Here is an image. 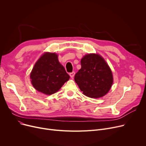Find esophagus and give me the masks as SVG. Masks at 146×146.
<instances>
[{"label":"esophagus","instance_id":"34e87169","mask_svg":"<svg viewBox=\"0 0 146 146\" xmlns=\"http://www.w3.org/2000/svg\"><path fill=\"white\" fill-rule=\"evenodd\" d=\"M74 74H75V73L74 72H72V73L69 74V75H70V76L72 78H73V77L74 76Z\"/></svg>","mask_w":146,"mask_h":146}]
</instances>
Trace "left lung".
Returning a JSON list of instances; mask_svg holds the SVG:
<instances>
[{
	"instance_id": "obj_1",
	"label": "left lung",
	"mask_w": 146,
	"mask_h": 146,
	"mask_svg": "<svg viewBox=\"0 0 146 146\" xmlns=\"http://www.w3.org/2000/svg\"><path fill=\"white\" fill-rule=\"evenodd\" d=\"M81 68L75 74L74 81L83 94L91 98L104 96L113 83L109 65L99 54L90 53L81 59Z\"/></svg>"
}]
</instances>
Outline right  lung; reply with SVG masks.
Instances as JSON below:
<instances>
[{
	"label": "right lung",
	"mask_w": 146,
	"mask_h": 146,
	"mask_svg": "<svg viewBox=\"0 0 146 146\" xmlns=\"http://www.w3.org/2000/svg\"><path fill=\"white\" fill-rule=\"evenodd\" d=\"M58 57L55 52H44L36 61L30 73L33 87L45 95L56 93L70 79Z\"/></svg>",
	"instance_id": "right-lung-1"
}]
</instances>
